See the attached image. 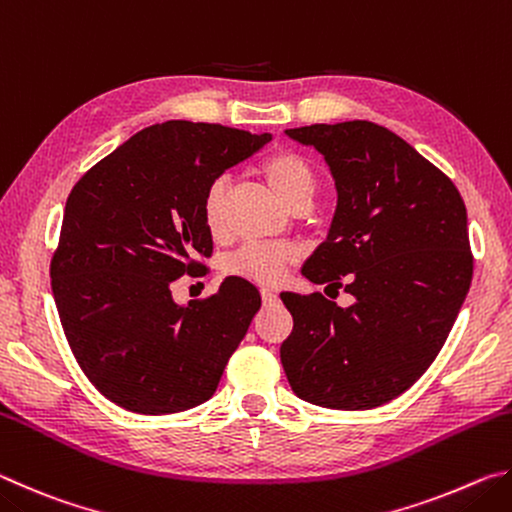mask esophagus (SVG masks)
<instances>
[{
  "mask_svg": "<svg viewBox=\"0 0 512 512\" xmlns=\"http://www.w3.org/2000/svg\"><path fill=\"white\" fill-rule=\"evenodd\" d=\"M262 300H264V305H273V302H277V293H275V289H262Z\"/></svg>",
  "mask_w": 512,
  "mask_h": 512,
  "instance_id": "esophagus-1",
  "label": "esophagus"
}]
</instances>
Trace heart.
I'll return each instance as SVG.
<instances>
[{"mask_svg":"<svg viewBox=\"0 0 512 512\" xmlns=\"http://www.w3.org/2000/svg\"><path fill=\"white\" fill-rule=\"evenodd\" d=\"M259 173L271 185L273 192L293 210L300 205H309L316 194V171L305 155H300L298 151L282 149L271 153L259 164ZM201 212L210 237L223 239L225 232H228L223 180H214L205 189ZM296 257V248L284 244H244L228 257L225 271L259 284H277L287 273V268L296 262Z\"/></svg>","mask_w":512,"mask_h":512,"instance_id":"b5f03b06","label":"heart"}]
</instances>
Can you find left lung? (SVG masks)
I'll return each instance as SVG.
<instances>
[{
    "label": "left lung",
    "mask_w": 512,
    "mask_h": 512,
    "mask_svg": "<svg viewBox=\"0 0 512 512\" xmlns=\"http://www.w3.org/2000/svg\"><path fill=\"white\" fill-rule=\"evenodd\" d=\"M287 135L325 155L339 192L329 235L302 275L345 287L354 302L343 309L320 291L282 293L293 316L282 366L300 400L375 409L424 375L470 291L465 203L436 164L372 121Z\"/></svg>",
    "instance_id": "obj_1"
}]
</instances>
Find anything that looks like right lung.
Segmentation results:
<instances>
[{"label": "right lung", "mask_w": 512, "mask_h": 512, "mask_svg": "<svg viewBox=\"0 0 512 512\" xmlns=\"http://www.w3.org/2000/svg\"><path fill=\"white\" fill-rule=\"evenodd\" d=\"M271 142L221 124L144 128L81 176L67 196L51 291L60 325L94 388L146 415L187 411L214 395L262 307L244 277L180 307L171 282L207 268L205 189Z\"/></svg>", "instance_id": "right-lung-1"}]
</instances>
